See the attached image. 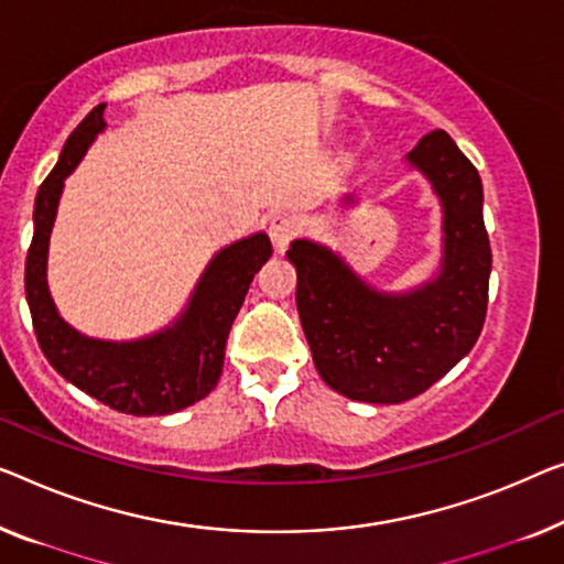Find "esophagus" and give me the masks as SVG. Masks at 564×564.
<instances>
[{
  "mask_svg": "<svg viewBox=\"0 0 564 564\" xmlns=\"http://www.w3.org/2000/svg\"><path fill=\"white\" fill-rule=\"evenodd\" d=\"M269 239H272L276 251H284L297 234V221L290 214H274L269 218Z\"/></svg>",
  "mask_w": 564,
  "mask_h": 564,
  "instance_id": "34e87169",
  "label": "esophagus"
}]
</instances>
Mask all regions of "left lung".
I'll return each instance as SVG.
<instances>
[{
	"label": "left lung",
	"instance_id": "left-lung-1",
	"mask_svg": "<svg viewBox=\"0 0 564 564\" xmlns=\"http://www.w3.org/2000/svg\"><path fill=\"white\" fill-rule=\"evenodd\" d=\"M404 160L443 208V259L432 280L383 292L323 243L295 239L288 251L315 369L354 402L399 404L422 394L470 354L486 321L491 247L478 170L443 129L424 134Z\"/></svg>",
	"mask_w": 564,
	"mask_h": 564
}]
</instances>
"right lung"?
Here are the masks:
<instances>
[{
	"label": "right lung",
	"instance_id": "obj_1",
	"mask_svg": "<svg viewBox=\"0 0 564 564\" xmlns=\"http://www.w3.org/2000/svg\"><path fill=\"white\" fill-rule=\"evenodd\" d=\"M106 104H99L65 140L58 165L40 185L35 234L24 264V292L40 348L55 371L73 387L111 410L152 417L200 402L216 389L231 323L249 284L272 257V243L257 231L228 243L210 259L191 300L167 328L134 340H101L78 333L61 317L47 290V247L65 177L78 167L96 134L106 129Z\"/></svg>",
	"mask_w": 564,
	"mask_h": 564
}]
</instances>
